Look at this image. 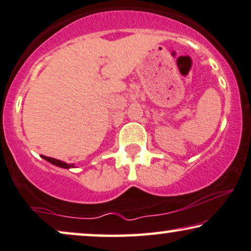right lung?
I'll return each mask as SVG.
<instances>
[{
	"instance_id": "1",
	"label": "right lung",
	"mask_w": 251,
	"mask_h": 251,
	"mask_svg": "<svg viewBox=\"0 0 251 251\" xmlns=\"http://www.w3.org/2000/svg\"><path fill=\"white\" fill-rule=\"evenodd\" d=\"M43 158L46 160H48L49 163H51L53 165H57L59 168H64V169H69V168H75V165L73 164H66V163L62 162V160H58V159H55V158H51V157H45L42 156Z\"/></svg>"
}]
</instances>
